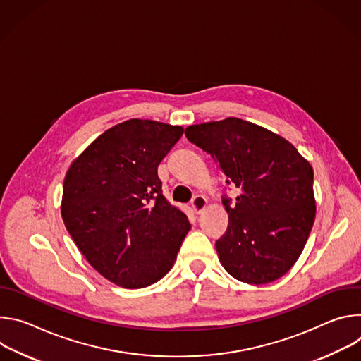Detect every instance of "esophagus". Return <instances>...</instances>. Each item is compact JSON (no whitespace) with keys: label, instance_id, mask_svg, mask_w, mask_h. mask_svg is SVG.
<instances>
[{"label":"esophagus","instance_id":"34e87169","mask_svg":"<svg viewBox=\"0 0 361 361\" xmlns=\"http://www.w3.org/2000/svg\"><path fill=\"white\" fill-rule=\"evenodd\" d=\"M205 205H207V200H205V197L202 195H195L191 200V207L197 214H200L205 209Z\"/></svg>","mask_w":361,"mask_h":361}]
</instances>
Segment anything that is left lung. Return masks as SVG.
I'll list each match as a JSON object with an SVG mask.
<instances>
[{"label": "left lung", "mask_w": 361, "mask_h": 361, "mask_svg": "<svg viewBox=\"0 0 361 361\" xmlns=\"http://www.w3.org/2000/svg\"><path fill=\"white\" fill-rule=\"evenodd\" d=\"M185 137L241 191L234 202L223 195L228 227L216 241L223 267L248 284L284 276L316 217L310 163L283 137L235 117L190 126Z\"/></svg>", "instance_id": "8db88e82"}]
</instances>
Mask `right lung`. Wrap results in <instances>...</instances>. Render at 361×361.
<instances>
[{"instance_id": "obj_1", "label": "right lung", "mask_w": 361, "mask_h": 361, "mask_svg": "<svg viewBox=\"0 0 361 361\" xmlns=\"http://www.w3.org/2000/svg\"><path fill=\"white\" fill-rule=\"evenodd\" d=\"M183 131L128 120L101 134L67 171L64 224L88 263L114 284L141 288L159 281L191 228L163 195L157 173Z\"/></svg>"}]
</instances>
